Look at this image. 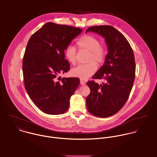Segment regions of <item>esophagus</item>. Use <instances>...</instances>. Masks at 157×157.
<instances>
[{
	"mask_svg": "<svg viewBox=\"0 0 157 157\" xmlns=\"http://www.w3.org/2000/svg\"><path fill=\"white\" fill-rule=\"evenodd\" d=\"M80 85H82V86H83V85H85V82L83 80H80Z\"/></svg>",
	"mask_w": 157,
	"mask_h": 157,
	"instance_id": "34e87169",
	"label": "esophagus"
}]
</instances>
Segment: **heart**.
Wrapping results in <instances>:
<instances>
[{"mask_svg":"<svg viewBox=\"0 0 157 157\" xmlns=\"http://www.w3.org/2000/svg\"><path fill=\"white\" fill-rule=\"evenodd\" d=\"M80 49L89 52L87 56L86 64H79L71 70L73 76L82 79H86L93 75L97 71V64H101L104 61L105 51L101 46L99 40L91 35H84L77 42ZM64 56L67 60L72 64L76 62V49L72 46H68L64 50Z\"/></svg>","mask_w":157,"mask_h":157,"instance_id":"1","label":"heart"}]
</instances>
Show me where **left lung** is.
Instances as JSON below:
<instances>
[{
	"label": "left lung",
	"mask_w": 157,
	"mask_h": 157,
	"mask_svg": "<svg viewBox=\"0 0 157 157\" xmlns=\"http://www.w3.org/2000/svg\"><path fill=\"white\" fill-rule=\"evenodd\" d=\"M88 32L104 38L108 53L104 64L93 77L104 79L106 83L99 85L94 80L86 83L91 90L86 99V107L94 116L108 117L117 113L129 97L135 77L134 53L125 36L112 26H93L86 33Z\"/></svg>",
	"instance_id": "obj_1"
}]
</instances>
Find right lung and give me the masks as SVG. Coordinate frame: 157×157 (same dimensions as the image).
I'll list each match as a JSON object with an SVG mask.
<instances>
[{"instance_id":"add662e5","label":"right lung","mask_w":157,"mask_h":157,"mask_svg":"<svg viewBox=\"0 0 157 157\" xmlns=\"http://www.w3.org/2000/svg\"><path fill=\"white\" fill-rule=\"evenodd\" d=\"M82 32L80 28L48 22L28 41L22 63L24 86L32 102L46 114L66 112L80 84L78 78L58 75L69 70L64 50Z\"/></svg>"}]
</instances>
